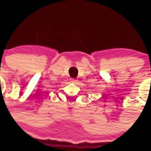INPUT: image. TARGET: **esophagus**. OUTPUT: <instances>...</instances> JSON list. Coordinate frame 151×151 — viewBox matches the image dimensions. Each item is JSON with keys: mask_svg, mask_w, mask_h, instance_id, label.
Wrapping results in <instances>:
<instances>
[{"mask_svg": "<svg viewBox=\"0 0 151 151\" xmlns=\"http://www.w3.org/2000/svg\"><path fill=\"white\" fill-rule=\"evenodd\" d=\"M71 83H74V84H77V83H78V80H74V79H71Z\"/></svg>", "mask_w": 151, "mask_h": 151, "instance_id": "obj_1", "label": "esophagus"}]
</instances>
